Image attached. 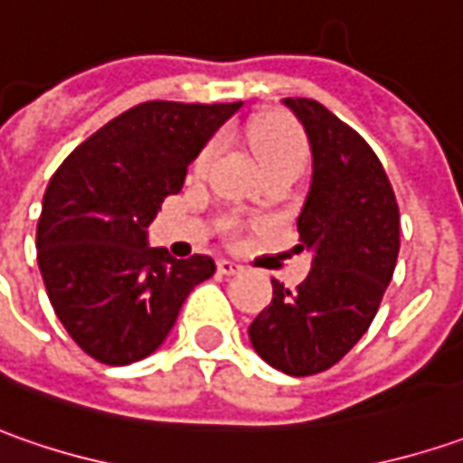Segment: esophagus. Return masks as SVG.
<instances>
[{"instance_id": "esophagus-1", "label": "esophagus", "mask_w": 463, "mask_h": 463, "mask_svg": "<svg viewBox=\"0 0 463 463\" xmlns=\"http://www.w3.org/2000/svg\"><path fill=\"white\" fill-rule=\"evenodd\" d=\"M217 271H220L222 277H232V274L241 271V266L235 261H228V259H220V261H217Z\"/></svg>"}]
</instances>
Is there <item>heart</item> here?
<instances>
[{
  "instance_id": "obj_1",
  "label": "heart",
  "mask_w": 463,
  "mask_h": 463,
  "mask_svg": "<svg viewBox=\"0 0 463 463\" xmlns=\"http://www.w3.org/2000/svg\"><path fill=\"white\" fill-rule=\"evenodd\" d=\"M246 137L250 151L256 153L266 174H297L299 176L307 164V156H310L307 137L287 118H263V120L250 122ZM217 151H220L217 140H210L197 153V158L192 161L194 179L207 176V171L215 164Z\"/></svg>"
}]
</instances>
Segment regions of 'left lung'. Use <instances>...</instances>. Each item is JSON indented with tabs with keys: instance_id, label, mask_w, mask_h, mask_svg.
Returning a JSON list of instances; mask_svg holds the SVG:
<instances>
[{
	"instance_id": "obj_1",
	"label": "left lung",
	"mask_w": 463,
	"mask_h": 463,
	"mask_svg": "<svg viewBox=\"0 0 463 463\" xmlns=\"http://www.w3.org/2000/svg\"><path fill=\"white\" fill-rule=\"evenodd\" d=\"M312 148V184L297 217L307 279L274 297L248 327L256 354L289 376L330 369L374 320L400 253V210L387 171L364 137L315 99H284Z\"/></svg>"
}]
</instances>
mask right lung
Returning a JSON list of instances; mask_svg holds the SVG:
<instances>
[{
    "mask_svg": "<svg viewBox=\"0 0 463 463\" xmlns=\"http://www.w3.org/2000/svg\"><path fill=\"white\" fill-rule=\"evenodd\" d=\"M238 107L136 104L53 174L38 220V266L58 320L91 359L125 366L151 356L189 292L215 274L210 256L176 261L148 246V225Z\"/></svg>",
    "mask_w": 463,
    "mask_h": 463,
    "instance_id": "obj_1",
    "label": "right lung"
}]
</instances>
